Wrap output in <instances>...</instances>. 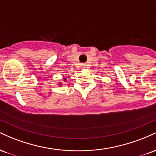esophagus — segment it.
<instances>
[{
  "instance_id": "obj_1",
  "label": "esophagus",
  "mask_w": 156,
  "mask_h": 156,
  "mask_svg": "<svg viewBox=\"0 0 156 156\" xmlns=\"http://www.w3.org/2000/svg\"><path fill=\"white\" fill-rule=\"evenodd\" d=\"M82 68H83V69H85L86 66L85 65H83V66H82Z\"/></svg>"
}]
</instances>
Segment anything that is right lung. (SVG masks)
<instances>
[{"label":"right lung","mask_w":156,"mask_h":156,"mask_svg":"<svg viewBox=\"0 0 156 156\" xmlns=\"http://www.w3.org/2000/svg\"><path fill=\"white\" fill-rule=\"evenodd\" d=\"M64 81H66V78H64ZM58 86H62V83H58Z\"/></svg>","instance_id":"right-lung-1"}]
</instances>
